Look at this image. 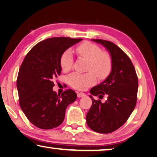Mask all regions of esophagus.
I'll return each mask as SVG.
<instances>
[{
	"instance_id": "esophagus-1",
	"label": "esophagus",
	"mask_w": 157,
	"mask_h": 157,
	"mask_svg": "<svg viewBox=\"0 0 157 157\" xmlns=\"http://www.w3.org/2000/svg\"><path fill=\"white\" fill-rule=\"evenodd\" d=\"M85 94H84V93H77V96L78 98H82V97H84L85 96Z\"/></svg>"
}]
</instances>
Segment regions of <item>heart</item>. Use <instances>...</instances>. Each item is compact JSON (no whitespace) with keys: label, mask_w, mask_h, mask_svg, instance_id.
<instances>
[{"label":"heart","mask_w":157,"mask_h":157,"mask_svg":"<svg viewBox=\"0 0 157 157\" xmlns=\"http://www.w3.org/2000/svg\"><path fill=\"white\" fill-rule=\"evenodd\" d=\"M79 57L88 61L85 74L72 73L67 78L68 84L77 90H85L95 82V76L99 79H104L110 75L113 60L107 52H101V48L88 41L81 43L76 48ZM73 56L70 50H66L60 58V66L62 70L68 72L72 68Z\"/></svg>","instance_id":"obj_1"}]
</instances>
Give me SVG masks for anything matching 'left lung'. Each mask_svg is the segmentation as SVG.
<instances>
[{"label": "left lung", "instance_id": "obj_1", "mask_svg": "<svg viewBox=\"0 0 157 157\" xmlns=\"http://www.w3.org/2000/svg\"><path fill=\"white\" fill-rule=\"evenodd\" d=\"M103 45L113 60L110 75L104 81L91 89V108L86 116L87 125L94 132L109 133L119 129L129 119L136 107L138 79L132 61L116 44L110 41L92 39ZM101 98L107 96L102 103L92 95Z\"/></svg>", "mask_w": 157, "mask_h": 157}]
</instances>
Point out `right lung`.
Listing matches in <instances>:
<instances>
[{"mask_svg": "<svg viewBox=\"0 0 157 157\" xmlns=\"http://www.w3.org/2000/svg\"><path fill=\"white\" fill-rule=\"evenodd\" d=\"M82 38H47L32 48L22 62L17 79L20 105L34 125L43 129L58 127L66 108L77 98L72 89L62 94L53 90V80L60 75V58L67 49Z\"/></svg>", "mask_w": 157, "mask_h": 157, "instance_id": "1", "label": "right lung"}]
</instances>
